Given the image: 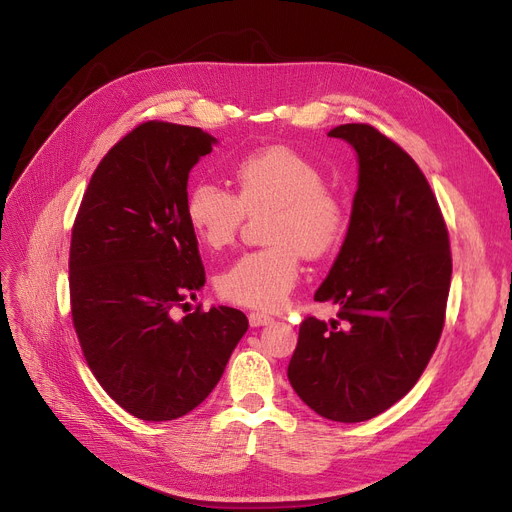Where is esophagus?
<instances>
[{"label":"esophagus","mask_w":512,"mask_h":512,"mask_svg":"<svg viewBox=\"0 0 512 512\" xmlns=\"http://www.w3.org/2000/svg\"><path fill=\"white\" fill-rule=\"evenodd\" d=\"M272 317L270 315H265V313H251L249 315V324H251V328H261V326H267V324H272Z\"/></svg>","instance_id":"obj_1"}]
</instances>
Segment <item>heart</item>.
<instances>
[{"mask_svg": "<svg viewBox=\"0 0 512 512\" xmlns=\"http://www.w3.org/2000/svg\"><path fill=\"white\" fill-rule=\"evenodd\" d=\"M236 193L215 180H197L184 197L188 228L209 249L232 245L245 215L270 211V247L240 255L215 278L222 299L274 309L299 282L301 253H332L346 232V205L321 168L290 147H267L234 166Z\"/></svg>", "mask_w": 512, "mask_h": 512, "instance_id": "1", "label": "heart"}]
</instances>
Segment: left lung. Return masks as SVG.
<instances>
[{
  "mask_svg": "<svg viewBox=\"0 0 512 512\" xmlns=\"http://www.w3.org/2000/svg\"><path fill=\"white\" fill-rule=\"evenodd\" d=\"M328 137L359 161L346 238L315 292L338 305V319L303 321L288 380L317 415L359 423L405 396L432 359L452 259L436 195L407 151L369 124H340Z\"/></svg>",
  "mask_w": 512,
  "mask_h": 512,
  "instance_id": "obj_1",
  "label": "left lung"
}]
</instances>
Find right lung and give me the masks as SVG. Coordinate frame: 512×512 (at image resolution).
<instances>
[{"mask_svg":"<svg viewBox=\"0 0 512 512\" xmlns=\"http://www.w3.org/2000/svg\"><path fill=\"white\" fill-rule=\"evenodd\" d=\"M215 143L195 126L143 122L99 161L74 220L68 265L80 348L101 388L143 421L199 407L249 330L232 307L176 317L205 284L184 197L188 172Z\"/></svg>","mask_w":512,"mask_h":512,"instance_id":"obj_1","label":"right lung"}]
</instances>
